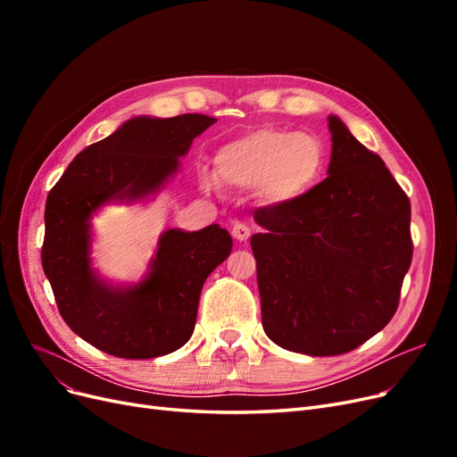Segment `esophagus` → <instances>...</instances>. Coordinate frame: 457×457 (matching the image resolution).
<instances>
[{
    "label": "esophagus",
    "mask_w": 457,
    "mask_h": 457,
    "mask_svg": "<svg viewBox=\"0 0 457 457\" xmlns=\"http://www.w3.org/2000/svg\"><path fill=\"white\" fill-rule=\"evenodd\" d=\"M232 237L237 238L238 242H245L247 238L252 237V230L245 223H240V220H237V223L232 225Z\"/></svg>",
    "instance_id": "esophagus-1"
}]
</instances>
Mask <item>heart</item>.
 I'll return each mask as SVG.
<instances>
[{
  "label": "heart",
  "instance_id": "1",
  "mask_svg": "<svg viewBox=\"0 0 457 457\" xmlns=\"http://www.w3.org/2000/svg\"><path fill=\"white\" fill-rule=\"evenodd\" d=\"M215 165L223 183L259 187L265 198L284 202L301 196L316 183L324 165V146L309 133L261 129L225 145L217 152ZM217 177L202 171L200 183L205 190H215Z\"/></svg>",
  "mask_w": 457,
  "mask_h": 457
}]
</instances>
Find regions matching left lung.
<instances>
[{
    "instance_id": "left-lung-1",
    "label": "left lung",
    "mask_w": 457,
    "mask_h": 457,
    "mask_svg": "<svg viewBox=\"0 0 457 457\" xmlns=\"http://www.w3.org/2000/svg\"><path fill=\"white\" fill-rule=\"evenodd\" d=\"M328 177L259 207L253 234L265 334L282 349L334 356L389 324L410 269V200L385 162L329 116Z\"/></svg>"
}]
</instances>
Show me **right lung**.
Instances as JSON below:
<instances>
[{
    "instance_id": "1",
    "label": "right lung",
    "mask_w": 457,
    "mask_h": 457,
    "mask_svg": "<svg viewBox=\"0 0 457 457\" xmlns=\"http://www.w3.org/2000/svg\"><path fill=\"white\" fill-rule=\"evenodd\" d=\"M215 121L204 114L133 118L81 150L49 190L41 265L64 322L93 347L154 358L183 347L195 331L202 286L228 257L230 234L219 225L165 230L146 278L112 287L91 269L89 219L108 202L154 195Z\"/></svg>"
}]
</instances>
